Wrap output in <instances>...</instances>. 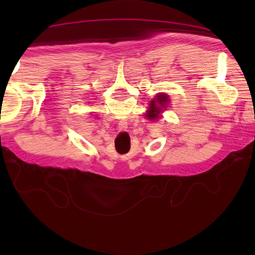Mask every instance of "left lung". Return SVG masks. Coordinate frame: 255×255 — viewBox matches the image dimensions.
<instances>
[{
  "instance_id": "obj_1",
  "label": "left lung",
  "mask_w": 255,
  "mask_h": 255,
  "mask_svg": "<svg viewBox=\"0 0 255 255\" xmlns=\"http://www.w3.org/2000/svg\"><path fill=\"white\" fill-rule=\"evenodd\" d=\"M169 96L164 93H159L155 97L152 101L149 102L148 110L146 111L145 117L148 118L149 120H157L161 118V112L166 109L167 105H169Z\"/></svg>"
}]
</instances>
